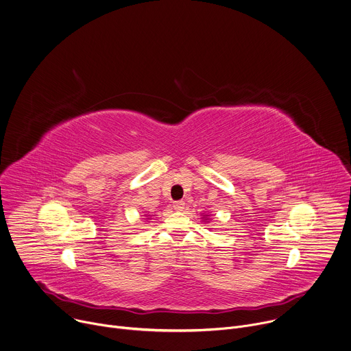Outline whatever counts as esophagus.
Segmentation results:
<instances>
[{"label":"esophagus","instance_id":"esophagus-1","mask_svg":"<svg viewBox=\"0 0 351 351\" xmlns=\"http://www.w3.org/2000/svg\"><path fill=\"white\" fill-rule=\"evenodd\" d=\"M173 209H176V210H183V209H184V201H175V202H173Z\"/></svg>","mask_w":351,"mask_h":351}]
</instances>
